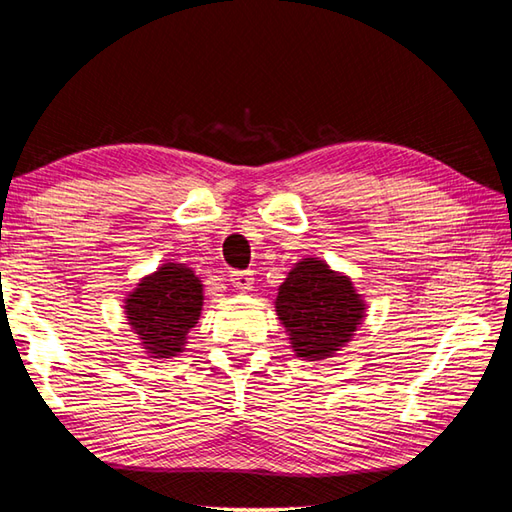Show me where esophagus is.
Wrapping results in <instances>:
<instances>
[{
  "label": "esophagus",
  "instance_id": "1",
  "mask_svg": "<svg viewBox=\"0 0 512 512\" xmlns=\"http://www.w3.org/2000/svg\"><path fill=\"white\" fill-rule=\"evenodd\" d=\"M230 284H233L237 290H250L253 288L255 277L250 270H230Z\"/></svg>",
  "mask_w": 512,
  "mask_h": 512
}]
</instances>
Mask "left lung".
<instances>
[{
	"label": "left lung",
	"mask_w": 512,
	"mask_h": 512,
	"mask_svg": "<svg viewBox=\"0 0 512 512\" xmlns=\"http://www.w3.org/2000/svg\"><path fill=\"white\" fill-rule=\"evenodd\" d=\"M277 315L297 357L324 359L342 348L362 324L364 302L346 275L333 273L322 259H304L279 286Z\"/></svg>",
	"instance_id": "obj_1"
}]
</instances>
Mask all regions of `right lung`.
<instances>
[{
  "label": "right lung",
  "mask_w": 512,
  "mask_h": 512,
  "mask_svg": "<svg viewBox=\"0 0 512 512\" xmlns=\"http://www.w3.org/2000/svg\"><path fill=\"white\" fill-rule=\"evenodd\" d=\"M202 284L184 264H164L126 299V315L146 353L168 359L182 353L202 310Z\"/></svg>",
  "instance_id": "right-lung-1"
}]
</instances>
